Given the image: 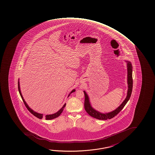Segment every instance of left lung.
<instances>
[{
    "label": "left lung",
    "instance_id": "1",
    "mask_svg": "<svg viewBox=\"0 0 155 155\" xmlns=\"http://www.w3.org/2000/svg\"><path fill=\"white\" fill-rule=\"evenodd\" d=\"M127 84H128V90L126 98L122 103V104L119 106L117 109L113 111L107 113V114H102L99 112L94 109L92 107L90 102H89V97L87 94H86L85 91H84L85 95V101H84V107L87 113L96 119L100 120H107V119H111L116 116L119 112L120 111L123 107L126 105L127 102L129 100L132 94V86H133V79H132V66L131 63L130 61H127Z\"/></svg>",
    "mask_w": 155,
    "mask_h": 155
}]
</instances>
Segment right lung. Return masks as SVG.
I'll list each match as a JSON object with an SVG mask.
<instances>
[{"label":"right lung","instance_id":"1","mask_svg":"<svg viewBox=\"0 0 155 155\" xmlns=\"http://www.w3.org/2000/svg\"><path fill=\"white\" fill-rule=\"evenodd\" d=\"M18 91H19V94H20L21 97V98L23 99V102H24V103L25 104V107H26V108H27L28 111L30 112L32 114H33L35 116H36V117H37L38 118H39V119H41V118L43 117V115L42 114H40L37 113L36 112L33 111V110L32 109H31L30 108L28 107V105L26 103V102H25V101H24V99L23 96H22V94H21L20 86H19V81H18ZM74 91H75V90L74 89V90H73L71 92V93L69 94V96L70 95V94H71V93H72V92H74ZM65 106H66V104H65L64 105L63 107H61V110H59V111H58L57 112H56L55 114H54L46 115L45 116V119H54V118H55L58 117V116H60V114H61V112L63 111L64 108L65 107Z\"/></svg>","mask_w":155,"mask_h":155}]
</instances>
